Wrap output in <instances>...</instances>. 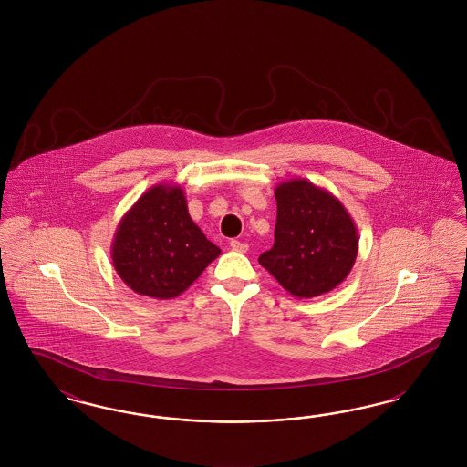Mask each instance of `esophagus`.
<instances>
[{"label":"esophagus","mask_w":467,"mask_h":467,"mask_svg":"<svg viewBox=\"0 0 467 467\" xmlns=\"http://www.w3.org/2000/svg\"><path fill=\"white\" fill-rule=\"evenodd\" d=\"M231 248H233L234 252H242V254H244V252L248 250V244L240 242V240H233V242H231Z\"/></svg>","instance_id":"1"}]
</instances>
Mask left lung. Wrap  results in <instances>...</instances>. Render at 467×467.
I'll return each instance as SVG.
<instances>
[{
    "instance_id": "obj_1",
    "label": "left lung",
    "mask_w": 467,
    "mask_h": 467,
    "mask_svg": "<svg viewBox=\"0 0 467 467\" xmlns=\"http://www.w3.org/2000/svg\"><path fill=\"white\" fill-rule=\"evenodd\" d=\"M275 244L259 265L297 299L336 289L352 271L358 252L356 223L343 202L306 178L275 189Z\"/></svg>"
}]
</instances>
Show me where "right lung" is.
I'll use <instances>...</instances> for the list:
<instances>
[{
    "instance_id": "obj_1",
    "label": "right lung",
    "mask_w": 467,
    "mask_h": 467,
    "mask_svg": "<svg viewBox=\"0 0 467 467\" xmlns=\"http://www.w3.org/2000/svg\"><path fill=\"white\" fill-rule=\"evenodd\" d=\"M221 255L194 223L180 185L157 183L124 213L111 242V263L140 296L173 299Z\"/></svg>"
}]
</instances>
